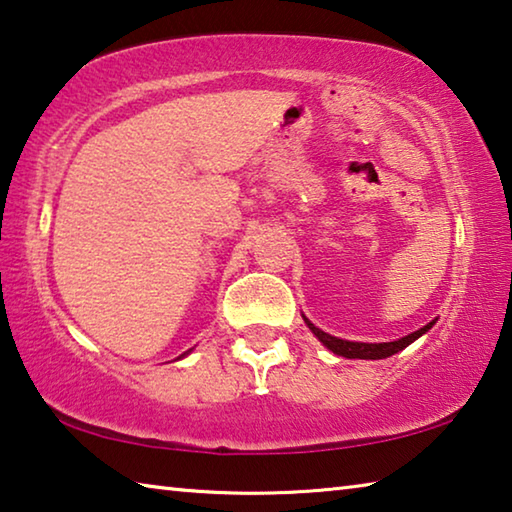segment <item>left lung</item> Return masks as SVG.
<instances>
[{
	"label": "left lung",
	"instance_id": "obj_1",
	"mask_svg": "<svg viewBox=\"0 0 512 512\" xmlns=\"http://www.w3.org/2000/svg\"><path fill=\"white\" fill-rule=\"evenodd\" d=\"M307 320V318H305ZM307 325L311 332H314L320 343L325 345V348L332 350L334 354H339V357H345V359H386V357H393V354H397L400 350H404L406 345H411L415 339H420V336L424 332H429L431 325H424L420 327L418 332H413L409 336H404V339H397V341H391V343H354V341H343V339H336V336L323 332V329L314 327L307 320Z\"/></svg>",
	"mask_w": 512,
	"mask_h": 512
}]
</instances>
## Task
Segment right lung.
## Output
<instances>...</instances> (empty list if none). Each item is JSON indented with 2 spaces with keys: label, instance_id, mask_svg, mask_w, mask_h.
<instances>
[{
  "label": "right lung",
  "instance_id": "obj_1",
  "mask_svg": "<svg viewBox=\"0 0 512 512\" xmlns=\"http://www.w3.org/2000/svg\"><path fill=\"white\" fill-rule=\"evenodd\" d=\"M183 357H185V354H183Z\"/></svg>",
  "mask_w": 512,
  "mask_h": 512
}]
</instances>
